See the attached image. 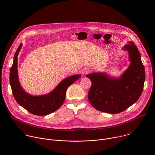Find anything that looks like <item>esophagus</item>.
Masks as SVG:
<instances>
[{"instance_id": "1", "label": "esophagus", "mask_w": 155, "mask_h": 155, "mask_svg": "<svg viewBox=\"0 0 155 155\" xmlns=\"http://www.w3.org/2000/svg\"><path fill=\"white\" fill-rule=\"evenodd\" d=\"M88 72H89V70H88V69H85V70L84 71V74H86V73H87Z\"/></svg>"}]
</instances>
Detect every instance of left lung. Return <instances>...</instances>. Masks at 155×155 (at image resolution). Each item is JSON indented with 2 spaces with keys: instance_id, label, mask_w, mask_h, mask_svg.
I'll list each match as a JSON object with an SVG mask.
<instances>
[{
  "instance_id": "left-lung-1",
  "label": "left lung",
  "mask_w": 155,
  "mask_h": 155,
  "mask_svg": "<svg viewBox=\"0 0 155 155\" xmlns=\"http://www.w3.org/2000/svg\"><path fill=\"white\" fill-rule=\"evenodd\" d=\"M123 49L129 53L130 64L118 78L104 73L86 75L92 82L87 94L91 105L99 111L111 114L122 112L140 97L145 81V69L136 45L129 41Z\"/></svg>"
}]
</instances>
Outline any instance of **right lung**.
Segmentation results:
<instances>
[{"instance_id": "obj_1", "label": "right lung", "mask_w": 155, "mask_h": 155, "mask_svg": "<svg viewBox=\"0 0 155 155\" xmlns=\"http://www.w3.org/2000/svg\"><path fill=\"white\" fill-rule=\"evenodd\" d=\"M21 47V43L15 54L10 72V83L13 95L16 102L32 114L38 116L49 115L61 107L65 100L68 87L81 75H74L64 79L49 94L38 96L30 95L21 87L18 77V55Z\"/></svg>"}]
</instances>
